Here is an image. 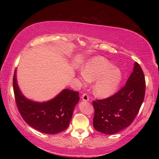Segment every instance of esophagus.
I'll use <instances>...</instances> for the list:
<instances>
[{"mask_svg":"<svg viewBox=\"0 0 159 159\" xmlns=\"http://www.w3.org/2000/svg\"><path fill=\"white\" fill-rule=\"evenodd\" d=\"M82 98L83 101H88L89 99V96H88V95L87 93H84V94L82 95Z\"/></svg>","mask_w":159,"mask_h":159,"instance_id":"esophagus-1","label":"esophagus"}]
</instances>
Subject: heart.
<instances>
[{"mask_svg":"<svg viewBox=\"0 0 159 159\" xmlns=\"http://www.w3.org/2000/svg\"><path fill=\"white\" fill-rule=\"evenodd\" d=\"M121 70L102 57H93L82 69L83 80L95 81L93 93L97 97L106 98L113 95L122 80Z\"/></svg>","mask_w":159,"mask_h":159,"instance_id":"heart-1","label":"heart"}]
</instances>
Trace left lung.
Returning <instances> with one entry per match:
<instances>
[{"mask_svg": "<svg viewBox=\"0 0 159 159\" xmlns=\"http://www.w3.org/2000/svg\"><path fill=\"white\" fill-rule=\"evenodd\" d=\"M145 91L144 72L135 62L126 85L110 97L93 101L94 128L104 134L113 135L128 127L139 111Z\"/></svg>", "mask_w": 159, "mask_h": 159, "instance_id": "left-lung-1", "label": "left lung"}]
</instances>
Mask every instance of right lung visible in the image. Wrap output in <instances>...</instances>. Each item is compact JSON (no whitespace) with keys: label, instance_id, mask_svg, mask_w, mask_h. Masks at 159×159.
<instances>
[{"label":"right lung","instance_id":"obj_1","mask_svg":"<svg viewBox=\"0 0 159 159\" xmlns=\"http://www.w3.org/2000/svg\"><path fill=\"white\" fill-rule=\"evenodd\" d=\"M13 85L18 110L30 126L46 134H56L68 127L74 107L79 101L78 91L65 89L52 101L39 103L22 95L16 83L15 71Z\"/></svg>","mask_w":159,"mask_h":159}]
</instances>
